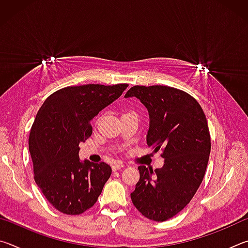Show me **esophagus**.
I'll use <instances>...</instances> for the list:
<instances>
[{
	"mask_svg": "<svg viewBox=\"0 0 248 248\" xmlns=\"http://www.w3.org/2000/svg\"><path fill=\"white\" fill-rule=\"evenodd\" d=\"M124 167V164L123 163H115V164H112L111 165V169H112V170L114 171H116V170H120V169H123Z\"/></svg>",
	"mask_w": 248,
	"mask_h": 248,
	"instance_id": "esophagus-1",
	"label": "esophagus"
}]
</instances>
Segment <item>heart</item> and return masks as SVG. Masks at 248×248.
<instances>
[{
  "instance_id": "1",
  "label": "heart",
  "mask_w": 248,
  "mask_h": 248,
  "mask_svg": "<svg viewBox=\"0 0 248 248\" xmlns=\"http://www.w3.org/2000/svg\"><path fill=\"white\" fill-rule=\"evenodd\" d=\"M131 114H134V112H133V111L124 110L123 112H121V118H123V117H124V116H128V115H131ZM97 123H98V118H96L95 121H94V124L96 125V124H97Z\"/></svg>"
}]
</instances>
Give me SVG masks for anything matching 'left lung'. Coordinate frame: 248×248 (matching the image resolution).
<instances>
[{"mask_svg":"<svg viewBox=\"0 0 248 248\" xmlns=\"http://www.w3.org/2000/svg\"><path fill=\"white\" fill-rule=\"evenodd\" d=\"M132 96L148 108L146 143L162 149L164 165L138 167L140 179L131 200L148 219L166 221L190 202L204 177L211 150L207 118L191 95L175 87L136 85L124 97Z\"/></svg>","mask_w":248,"mask_h":248,"instance_id":"8db88e82","label":"left lung"}]
</instances>
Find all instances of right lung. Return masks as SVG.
<instances>
[{
    "mask_svg": "<svg viewBox=\"0 0 248 248\" xmlns=\"http://www.w3.org/2000/svg\"><path fill=\"white\" fill-rule=\"evenodd\" d=\"M128 84H86L54 92L45 100L29 134L33 178L53 208L81 215L93 207L111 175L106 163L81 162L79 142L92 136L91 120Z\"/></svg>",
    "mask_w": 248,
    "mask_h": 248,
    "instance_id": "right-lung-1",
    "label": "right lung"
}]
</instances>
